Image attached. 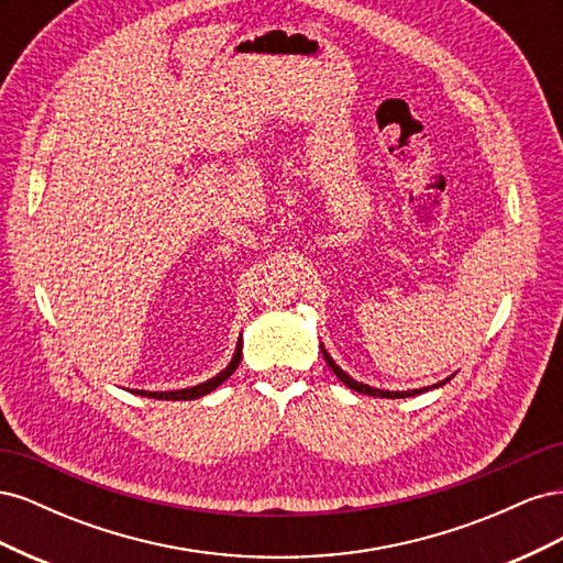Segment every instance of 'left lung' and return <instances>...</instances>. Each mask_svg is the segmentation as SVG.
I'll return each mask as SVG.
<instances>
[{
  "mask_svg": "<svg viewBox=\"0 0 563 563\" xmlns=\"http://www.w3.org/2000/svg\"><path fill=\"white\" fill-rule=\"evenodd\" d=\"M321 352H323V356H327V364L331 366V371L335 373V376L343 380L350 389H354V391H362V395H368V397H387V399H401V397H413V395H420V391H424V389H411V391H385V389H376V387H368V385H362V383H356V380H352L347 373L343 371V368H338V364L331 360V356L327 354V350L321 347ZM451 380V378H449ZM446 383V380H444ZM444 383H439V385H444ZM437 387V385H434Z\"/></svg>",
  "mask_w": 563,
  "mask_h": 563,
  "instance_id": "obj_1",
  "label": "left lung"
}]
</instances>
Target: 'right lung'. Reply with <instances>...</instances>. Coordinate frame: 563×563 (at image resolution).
<instances>
[{"mask_svg":"<svg viewBox=\"0 0 563 563\" xmlns=\"http://www.w3.org/2000/svg\"><path fill=\"white\" fill-rule=\"evenodd\" d=\"M240 360H242V340H240V345H236V352H234V356H232L230 366H228L225 371H220L216 378H211V380H207V383H201V385H195V387H187V389H176V391H145V389H135V395L150 397V399H172V401L199 399V397H203V395H209V391H213L218 385H223V383L232 376L234 368L240 366Z\"/></svg>","mask_w":563,"mask_h":563,"instance_id":"1","label":"right lung"}]
</instances>
